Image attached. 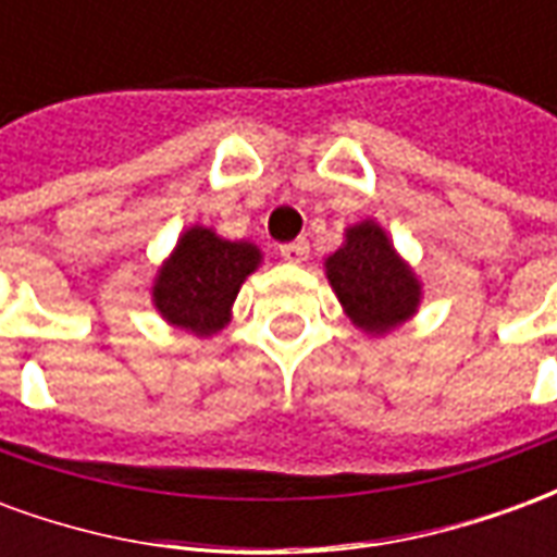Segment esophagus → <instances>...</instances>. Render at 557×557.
<instances>
[{"instance_id": "1", "label": "esophagus", "mask_w": 557, "mask_h": 557, "mask_svg": "<svg viewBox=\"0 0 557 557\" xmlns=\"http://www.w3.org/2000/svg\"><path fill=\"white\" fill-rule=\"evenodd\" d=\"M280 256L286 259V262H307V256H310V242L307 238H298V242H289L280 247Z\"/></svg>"}]
</instances>
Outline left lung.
<instances>
[{
  "label": "left lung",
  "mask_w": 557,
  "mask_h": 557,
  "mask_svg": "<svg viewBox=\"0 0 557 557\" xmlns=\"http://www.w3.org/2000/svg\"><path fill=\"white\" fill-rule=\"evenodd\" d=\"M325 268L346 315L367 334H385L418 310V277L373 220L351 226L346 244L327 256Z\"/></svg>",
  "instance_id": "8db88e82"
}]
</instances>
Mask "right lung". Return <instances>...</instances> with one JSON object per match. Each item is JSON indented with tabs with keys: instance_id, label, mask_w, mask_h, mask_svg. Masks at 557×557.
I'll list each match as a JSON object with an SVG mask.
<instances>
[{
	"instance_id": "1",
	"label": "right lung",
	"mask_w": 557,
	"mask_h": 557,
	"mask_svg": "<svg viewBox=\"0 0 557 557\" xmlns=\"http://www.w3.org/2000/svg\"><path fill=\"white\" fill-rule=\"evenodd\" d=\"M262 262L256 244L226 242L211 230L194 226L175 244L154 280V307L175 327L196 337L218 334L230 322L235 295L247 274Z\"/></svg>"
}]
</instances>
